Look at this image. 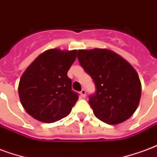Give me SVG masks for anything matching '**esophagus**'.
<instances>
[{
  "instance_id": "esophagus-1",
  "label": "esophagus",
  "mask_w": 157,
  "mask_h": 157,
  "mask_svg": "<svg viewBox=\"0 0 157 157\" xmlns=\"http://www.w3.org/2000/svg\"><path fill=\"white\" fill-rule=\"evenodd\" d=\"M80 96H81L82 98H85L86 97V90H82V91L80 92Z\"/></svg>"
}]
</instances>
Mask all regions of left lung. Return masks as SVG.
Listing matches in <instances>:
<instances>
[{
	"label": "left lung",
	"instance_id": "obj_1",
	"mask_svg": "<svg viewBox=\"0 0 157 157\" xmlns=\"http://www.w3.org/2000/svg\"><path fill=\"white\" fill-rule=\"evenodd\" d=\"M77 54L81 66L96 85V92L89 98L94 115L109 125L129 119L141 96V84L134 67L122 56L105 48L78 50Z\"/></svg>",
	"mask_w": 157,
	"mask_h": 157
}]
</instances>
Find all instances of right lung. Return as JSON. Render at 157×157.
I'll list each match as a JSON object with an SVG mask.
<instances>
[{"mask_svg": "<svg viewBox=\"0 0 157 157\" xmlns=\"http://www.w3.org/2000/svg\"><path fill=\"white\" fill-rule=\"evenodd\" d=\"M76 50L49 49L37 56L21 77L18 94L23 108L36 120L52 123L67 117L78 100L67 72Z\"/></svg>", "mask_w": 157, "mask_h": 157, "instance_id": "1", "label": "right lung"}]
</instances>
